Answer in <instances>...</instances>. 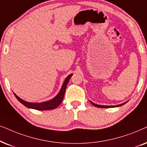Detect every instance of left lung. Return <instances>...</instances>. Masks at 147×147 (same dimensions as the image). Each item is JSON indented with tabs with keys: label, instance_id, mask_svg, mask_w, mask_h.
Segmentation results:
<instances>
[{
	"label": "left lung",
	"instance_id": "8db88e82",
	"mask_svg": "<svg viewBox=\"0 0 147 147\" xmlns=\"http://www.w3.org/2000/svg\"><path fill=\"white\" fill-rule=\"evenodd\" d=\"M91 103H92V104H93V105H94V106H95V107H101V108H109V107H115L121 106V105H124V104H125V103H127V101H126V102L124 103H122V104L117 105H111V106H108V105H97V104H95V103H93V102H91Z\"/></svg>",
	"mask_w": 147,
	"mask_h": 147
}]
</instances>
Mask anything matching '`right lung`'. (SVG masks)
<instances>
[{
  "label": "right lung",
  "mask_w": 147,
  "mask_h": 147,
  "mask_svg": "<svg viewBox=\"0 0 147 147\" xmlns=\"http://www.w3.org/2000/svg\"><path fill=\"white\" fill-rule=\"evenodd\" d=\"M72 75V74L68 75V77H66V79L64 82L63 85H62V87L61 88V89H60V91L59 92V93H58L54 99H51L50 101H46V102H43V103L27 102V101L21 99L20 97H19L17 95H15V93L14 95L16 97V98L19 101V102H21L23 105H24L25 107H29V108L37 109V110H50V109H55L60 104V103H61L62 100H63L64 93H65V91H66V85H67L68 81H69V79H70V77H71Z\"/></svg>",
  "instance_id": "add662e5"
}]
</instances>
